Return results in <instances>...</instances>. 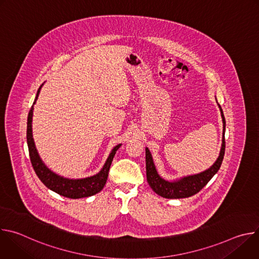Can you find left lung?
Returning <instances> with one entry per match:
<instances>
[{
	"label": "left lung",
	"instance_id": "obj_1",
	"mask_svg": "<svg viewBox=\"0 0 259 259\" xmlns=\"http://www.w3.org/2000/svg\"><path fill=\"white\" fill-rule=\"evenodd\" d=\"M221 113V118H223L224 123V136H223V144H221V150L218 159L216 162L206 171L196 174L183 177L176 181H167L163 179L157 172L152 155L149 149H145V163H146V179L149 182L150 187L153 191L158 194L159 196L167 199H182V198H189L197 193H199L209 180L215 175V173L219 170L221 163H223L226 151V139H225V132H226V119L224 116V112L221 109V106L218 104Z\"/></svg>",
	"mask_w": 259,
	"mask_h": 259
}]
</instances>
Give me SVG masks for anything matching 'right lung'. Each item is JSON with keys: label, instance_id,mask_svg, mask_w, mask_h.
Instances as JSON below:
<instances>
[{"label": "right lung", "instance_id": "right-lung-1", "mask_svg": "<svg viewBox=\"0 0 259 259\" xmlns=\"http://www.w3.org/2000/svg\"><path fill=\"white\" fill-rule=\"evenodd\" d=\"M42 87V86H41ZM41 87L39 88L38 92H36V96L34 99H38V95L40 93ZM33 102V104H34ZM33 104L28 113L27 117V129H26V140L28 145V153L30 162L32 165V168L38 175V177L41 179V181L45 184V186L50 189L51 191L59 194L60 196L70 198V199H80V198H86L93 196L97 193H99L103 187L105 186V182L107 180L108 171L112 165L113 159L116 155V152L119 150L121 144L114 147V150L110 153L109 157L107 158L103 168L100 170V172L94 176L83 178V179H68L63 178L61 176H58L57 174L50 171L42 162V160L39 157L38 152L34 146L32 133H31V120H32V109Z\"/></svg>", "mask_w": 259, "mask_h": 259}]
</instances>
